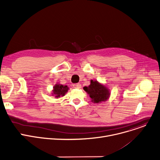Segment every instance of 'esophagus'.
I'll list each match as a JSON object with an SVG mask.
<instances>
[{
    "label": "esophagus",
    "mask_w": 160,
    "mask_h": 160,
    "mask_svg": "<svg viewBox=\"0 0 160 160\" xmlns=\"http://www.w3.org/2000/svg\"><path fill=\"white\" fill-rule=\"evenodd\" d=\"M73 87L74 88H77V89H79V88H81V85L80 83H77V84H73Z\"/></svg>",
    "instance_id": "esophagus-1"
}]
</instances>
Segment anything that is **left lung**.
Listing matches in <instances>:
<instances>
[{"instance_id":"obj_1","label":"left lung","mask_w":160,"mask_h":160,"mask_svg":"<svg viewBox=\"0 0 160 160\" xmlns=\"http://www.w3.org/2000/svg\"><path fill=\"white\" fill-rule=\"evenodd\" d=\"M83 89L89 95L92 102L95 103L106 101L111 95L109 88L95 80H91L90 84L88 86H84Z\"/></svg>"}]
</instances>
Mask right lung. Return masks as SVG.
Wrapping results in <instances>:
<instances>
[{"mask_svg": "<svg viewBox=\"0 0 160 160\" xmlns=\"http://www.w3.org/2000/svg\"><path fill=\"white\" fill-rule=\"evenodd\" d=\"M69 90L68 87L67 85H63L60 83L56 84L53 86L51 95L55 98H60L61 97L65 96Z\"/></svg>", "mask_w": 160, "mask_h": 160, "instance_id": "right-lung-1", "label": "right lung"}]
</instances>
